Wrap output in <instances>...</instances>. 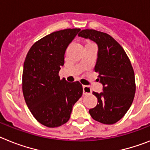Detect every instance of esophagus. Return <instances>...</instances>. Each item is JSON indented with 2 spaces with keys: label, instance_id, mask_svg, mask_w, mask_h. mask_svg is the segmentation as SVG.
<instances>
[{
  "label": "esophagus",
  "instance_id": "esophagus-1",
  "mask_svg": "<svg viewBox=\"0 0 150 150\" xmlns=\"http://www.w3.org/2000/svg\"><path fill=\"white\" fill-rule=\"evenodd\" d=\"M83 93H84V95L90 94V93H91V88H90V87H88V86L83 85Z\"/></svg>",
  "mask_w": 150,
  "mask_h": 150
}]
</instances>
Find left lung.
<instances>
[{"label": "left lung", "mask_w": 150, "mask_h": 150, "mask_svg": "<svg viewBox=\"0 0 150 150\" xmlns=\"http://www.w3.org/2000/svg\"><path fill=\"white\" fill-rule=\"evenodd\" d=\"M79 37L90 39L98 46L94 70L103 91L93 92L97 105L89 113L95 121L106 125L116 123L125 115L134 98L136 84L131 61L122 47L112 36L93 29L82 30Z\"/></svg>", "instance_id": "8db88e82"}]
</instances>
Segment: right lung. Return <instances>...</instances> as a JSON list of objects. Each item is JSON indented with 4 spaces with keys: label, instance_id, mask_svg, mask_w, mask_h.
Returning <instances> with one entry per match:
<instances>
[{
    "label": "right lung",
    "instance_id": "add662e5",
    "mask_svg": "<svg viewBox=\"0 0 150 150\" xmlns=\"http://www.w3.org/2000/svg\"><path fill=\"white\" fill-rule=\"evenodd\" d=\"M80 31L67 28L46 35L32 45L25 59V101L36 120L46 127H59L66 123L74 104L82 96L79 81L68 82L59 76L66 48Z\"/></svg>",
    "mask_w": 150,
    "mask_h": 150
}]
</instances>
